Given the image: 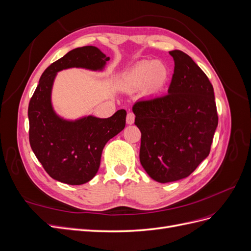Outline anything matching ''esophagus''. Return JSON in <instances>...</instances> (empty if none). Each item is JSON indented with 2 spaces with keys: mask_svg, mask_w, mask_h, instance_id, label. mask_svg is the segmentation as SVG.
<instances>
[{
  "mask_svg": "<svg viewBox=\"0 0 251 251\" xmlns=\"http://www.w3.org/2000/svg\"><path fill=\"white\" fill-rule=\"evenodd\" d=\"M134 121H135V115H134V114L132 112L127 113V115H126V124L127 125H133Z\"/></svg>",
  "mask_w": 251,
  "mask_h": 251,
  "instance_id": "esophagus-1",
  "label": "esophagus"
}]
</instances>
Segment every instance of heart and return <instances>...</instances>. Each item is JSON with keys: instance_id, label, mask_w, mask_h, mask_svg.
<instances>
[{"instance_id": "b5f03b06", "label": "heart", "mask_w": 251, "mask_h": 251, "mask_svg": "<svg viewBox=\"0 0 251 251\" xmlns=\"http://www.w3.org/2000/svg\"><path fill=\"white\" fill-rule=\"evenodd\" d=\"M169 78V70L162 63L141 62L126 71L120 79V87L126 91L142 88L149 94H156L163 89Z\"/></svg>"}]
</instances>
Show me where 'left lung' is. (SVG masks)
Here are the masks:
<instances>
[{
  "label": "left lung",
  "mask_w": 251,
  "mask_h": 251,
  "mask_svg": "<svg viewBox=\"0 0 251 251\" xmlns=\"http://www.w3.org/2000/svg\"><path fill=\"white\" fill-rule=\"evenodd\" d=\"M168 94L133 105L141 132L140 163L160 183L188 177L210 151L218 126L214 88L201 68L180 50Z\"/></svg>",
  "instance_id": "left-lung-1"
}]
</instances>
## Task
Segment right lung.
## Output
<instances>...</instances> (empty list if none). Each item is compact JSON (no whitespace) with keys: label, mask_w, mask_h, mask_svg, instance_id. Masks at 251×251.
<instances>
[{"label":"right lung","mask_w":251,"mask_h":251,"mask_svg":"<svg viewBox=\"0 0 251 251\" xmlns=\"http://www.w3.org/2000/svg\"><path fill=\"white\" fill-rule=\"evenodd\" d=\"M109 59L94 46L69 51L44 71L30 100V146L49 176L63 183L80 185L94 178L105 143L126 126V112L118 110L109 118L65 119L52 107L53 82L57 72L69 68L101 71Z\"/></svg>","instance_id":"1"}]
</instances>
